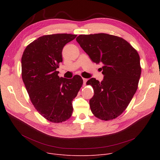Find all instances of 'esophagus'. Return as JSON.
<instances>
[{"label": "esophagus", "instance_id": "34e87169", "mask_svg": "<svg viewBox=\"0 0 160 160\" xmlns=\"http://www.w3.org/2000/svg\"><path fill=\"white\" fill-rule=\"evenodd\" d=\"M88 81L87 78H83V85H86V82Z\"/></svg>", "mask_w": 160, "mask_h": 160}]
</instances>
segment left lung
<instances>
[{"label":"left lung","mask_w":160,"mask_h":160,"mask_svg":"<svg viewBox=\"0 0 160 160\" xmlns=\"http://www.w3.org/2000/svg\"><path fill=\"white\" fill-rule=\"evenodd\" d=\"M76 39L92 61L102 64L103 80L92 78L87 82L94 90L91 110L100 119H113L126 110L137 91L141 72L137 50L124 39L108 33L80 35Z\"/></svg>","instance_id":"obj_1"}]
</instances>
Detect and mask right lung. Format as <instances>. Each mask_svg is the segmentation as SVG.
Returning <instances> with one entry per match:
<instances>
[{"instance_id":"obj_1","label":"right lung","mask_w":160,"mask_h":160,"mask_svg":"<svg viewBox=\"0 0 160 160\" xmlns=\"http://www.w3.org/2000/svg\"><path fill=\"white\" fill-rule=\"evenodd\" d=\"M77 36L69 33L43 36L29 44L22 56V78L31 102L50 122H62L70 118L72 102L83 84L80 76L60 78L56 71L63 61V48Z\"/></svg>"}]
</instances>
